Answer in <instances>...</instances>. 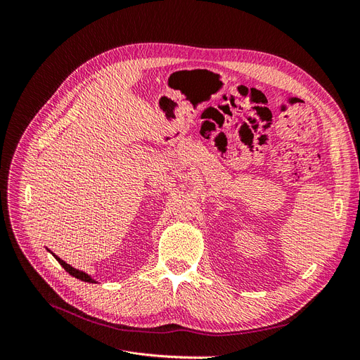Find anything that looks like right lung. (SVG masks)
Segmentation results:
<instances>
[{
  "instance_id": "add662e5",
  "label": "right lung",
  "mask_w": 360,
  "mask_h": 360,
  "mask_svg": "<svg viewBox=\"0 0 360 360\" xmlns=\"http://www.w3.org/2000/svg\"><path fill=\"white\" fill-rule=\"evenodd\" d=\"M53 257H56L57 258V261H58V263L64 267V270H66V271H69V274L72 275V276H75V278H78V279H81V281H84V282H96L94 279H91L89 275H86V274H84V271H81V270H76V269H73L70 264H68V263H64V261L61 259V258H58L57 255H53Z\"/></svg>"
}]
</instances>
